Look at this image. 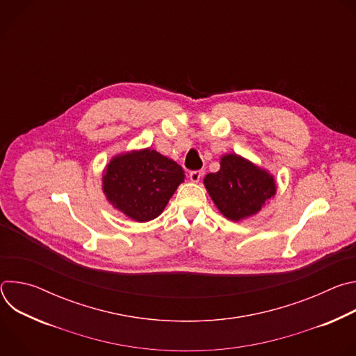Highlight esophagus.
<instances>
[{"label":"esophagus","mask_w":356,"mask_h":356,"mask_svg":"<svg viewBox=\"0 0 356 356\" xmlns=\"http://www.w3.org/2000/svg\"><path fill=\"white\" fill-rule=\"evenodd\" d=\"M201 177H202V172H201V170H193V172H190V180H191L193 183H198Z\"/></svg>","instance_id":"1"}]
</instances>
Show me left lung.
I'll use <instances>...</instances> for the list:
<instances>
[{
    "instance_id": "1",
    "label": "left lung",
    "mask_w": 356,
    "mask_h": 356,
    "mask_svg": "<svg viewBox=\"0 0 356 356\" xmlns=\"http://www.w3.org/2000/svg\"><path fill=\"white\" fill-rule=\"evenodd\" d=\"M220 170L204 177V186L220 213L231 221H242L258 214L276 194V180L250 161L227 154Z\"/></svg>"
}]
</instances>
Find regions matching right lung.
I'll return each instance as SVG.
<instances>
[{"instance_id": "obj_1", "label": "right lung", "mask_w": 356, "mask_h": 356, "mask_svg": "<svg viewBox=\"0 0 356 356\" xmlns=\"http://www.w3.org/2000/svg\"><path fill=\"white\" fill-rule=\"evenodd\" d=\"M184 170L155 149L115 155L103 173V191L114 209L136 222L159 217L184 181Z\"/></svg>"}]
</instances>
